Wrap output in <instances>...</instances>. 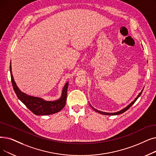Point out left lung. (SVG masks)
<instances>
[{
  "label": "left lung",
  "instance_id": "1",
  "mask_svg": "<svg viewBox=\"0 0 156 156\" xmlns=\"http://www.w3.org/2000/svg\"><path fill=\"white\" fill-rule=\"evenodd\" d=\"M142 92H143V90H141V92L138 95V96L135 98V99L133 101V102H131L129 105L127 107H126L125 108H124V109H122V110H121L120 111H119V112H115V113H107V112H101V111H99V110H96V108H94V107H92L90 105V106H91V108H92V109L94 110V111H96V112H98V113H101V114H102V115H119V114H121V113H123L124 112H125L126 111H127L129 108L135 102H136V101L138 99V98L141 96V93H142Z\"/></svg>",
  "mask_w": 156,
  "mask_h": 156
}]
</instances>
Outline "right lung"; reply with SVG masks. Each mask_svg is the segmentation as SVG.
Masks as SVG:
<instances>
[{"label":"right lung","instance_id":"obj_1","mask_svg":"<svg viewBox=\"0 0 156 156\" xmlns=\"http://www.w3.org/2000/svg\"><path fill=\"white\" fill-rule=\"evenodd\" d=\"M10 73L13 89H14L18 98L34 114L36 115H48L54 114L60 112L65 106L67 99V88H68L69 85L68 82H67L64 85L62 92V96L60 99L56 101H48L40 98L29 96V95L22 92L18 89L14 78H13L11 64Z\"/></svg>","mask_w":156,"mask_h":156}]
</instances>
